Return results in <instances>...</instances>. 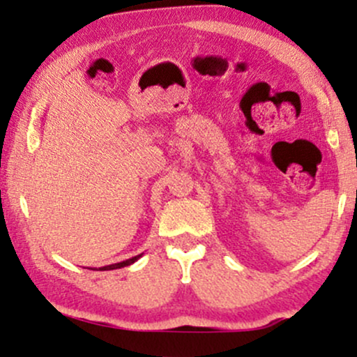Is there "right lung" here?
<instances>
[{
    "instance_id": "right-lung-1",
    "label": "right lung",
    "mask_w": 357,
    "mask_h": 357,
    "mask_svg": "<svg viewBox=\"0 0 357 357\" xmlns=\"http://www.w3.org/2000/svg\"><path fill=\"white\" fill-rule=\"evenodd\" d=\"M142 255H137V257H131V258H128V260H125V261H119V264H112V265H106V267H100L99 270H114V268H121V267H128V265H131V264H135V261L138 260V258H140ZM92 270V268H90Z\"/></svg>"
}]
</instances>
